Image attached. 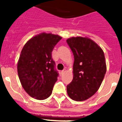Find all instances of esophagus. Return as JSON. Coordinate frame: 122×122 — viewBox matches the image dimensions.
<instances>
[{
	"label": "esophagus",
	"instance_id": "obj_1",
	"mask_svg": "<svg viewBox=\"0 0 122 122\" xmlns=\"http://www.w3.org/2000/svg\"><path fill=\"white\" fill-rule=\"evenodd\" d=\"M65 71H66V70H65V69H64L63 70L61 71V74H63V73H65Z\"/></svg>",
	"mask_w": 122,
	"mask_h": 122
}]
</instances>
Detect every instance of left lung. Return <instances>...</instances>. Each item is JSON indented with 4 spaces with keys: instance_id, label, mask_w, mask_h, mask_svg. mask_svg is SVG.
<instances>
[{
    "instance_id": "1",
    "label": "left lung",
    "mask_w": 122,
    "mask_h": 122,
    "mask_svg": "<svg viewBox=\"0 0 122 122\" xmlns=\"http://www.w3.org/2000/svg\"><path fill=\"white\" fill-rule=\"evenodd\" d=\"M74 56L73 78L67 85L71 99L85 101L100 87L106 74V66L102 49L87 37H71L66 41Z\"/></svg>"
}]
</instances>
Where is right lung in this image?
<instances>
[{
	"instance_id": "add662e5",
	"label": "right lung",
	"mask_w": 122,
	"mask_h": 122,
	"mask_svg": "<svg viewBox=\"0 0 122 122\" xmlns=\"http://www.w3.org/2000/svg\"><path fill=\"white\" fill-rule=\"evenodd\" d=\"M61 39L59 35L42 33L29 40L22 49L18 76L25 91L33 98L43 100L51 94L59 75L52 52Z\"/></svg>"
}]
</instances>
